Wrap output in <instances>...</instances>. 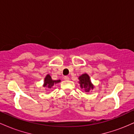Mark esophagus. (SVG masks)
<instances>
[{"mask_svg": "<svg viewBox=\"0 0 134 134\" xmlns=\"http://www.w3.org/2000/svg\"><path fill=\"white\" fill-rule=\"evenodd\" d=\"M64 80H65V81H69V77L68 76H65L64 77Z\"/></svg>", "mask_w": 134, "mask_h": 134, "instance_id": "34e87169", "label": "esophagus"}]
</instances>
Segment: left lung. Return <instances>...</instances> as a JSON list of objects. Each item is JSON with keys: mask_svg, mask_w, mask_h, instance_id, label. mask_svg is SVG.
<instances>
[{"mask_svg": "<svg viewBox=\"0 0 134 134\" xmlns=\"http://www.w3.org/2000/svg\"><path fill=\"white\" fill-rule=\"evenodd\" d=\"M80 86L81 88H84L86 92H89L91 89H93V84L91 82L90 76L87 74H84L79 77Z\"/></svg>", "mask_w": 134, "mask_h": 134, "instance_id": "1", "label": "left lung"}]
</instances>
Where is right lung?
<instances>
[{
    "label": "right lung",
    "mask_w": 134,
    "mask_h": 134,
    "mask_svg": "<svg viewBox=\"0 0 134 134\" xmlns=\"http://www.w3.org/2000/svg\"><path fill=\"white\" fill-rule=\"evenodd\" d=\"M60 82V80H57V81H53L52 79L51 76L49 74H48L46 77L44 78V87H48V88H51V87L54 85V84Z\"/></svg>",
    "instance_id": "obj_1"
}]
</instances>
